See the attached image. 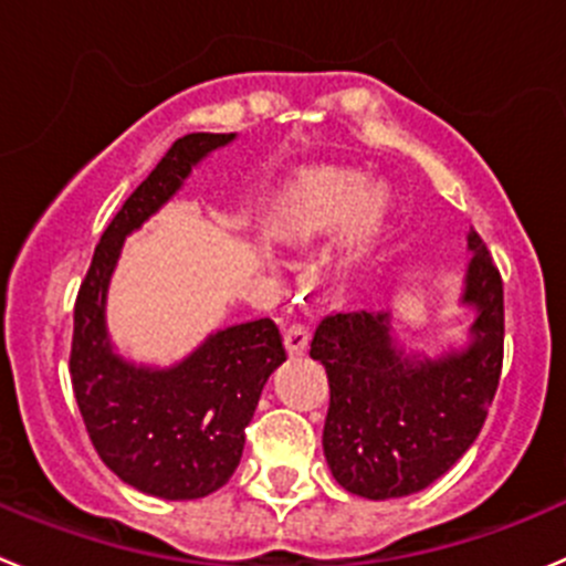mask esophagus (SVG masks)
I'll list each match as a JSON object with an SVG mask.
<instances>
[{
	"label": "esophagus",
	"mask_w": 566,
	"mask_h": 566,
	"mask_svg": "<svg viewBox=\"0 0 566 566\" xmlns=\"http://www.w3.org/2000/svg\"><path fill=\"white\" fill-rule=\"evenodd\" d=\"M284 348L290 356H304L310 348V328L306 326H290L284 332Z\"/></svg>",
	"instance_id": "1"
}]
</instances>
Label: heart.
<instances>
[{"label":"heart","instance_id":"1","mask_svg":"<svg viewBox=\"0 0 566 566\" xmlns=\"http://www.w3.org/2000/svg\"><path fill=\"white\" fill-rule=\"evenodd\" d=\"M373 210L370 182L359 174L312 171L290 190L282 212L273 221L276 238L290 243H310L315 238L343 232Z\"/></svg>","mask_w":566,"mask_h":566}]
</instances>
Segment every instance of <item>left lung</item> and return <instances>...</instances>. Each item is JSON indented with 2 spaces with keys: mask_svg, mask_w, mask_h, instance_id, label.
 Segmentation results:
<instances>
[{
  "mask_svg": "<svg viewBox=\"0 0 566 566\" xmlns=\"http://www.w3.org/2000/svg\"><path fill=\"white\" fill-rule=\"evenodd\" d=\"M459 304L473 306L468 343L442 356L406 354L389 312L328 315L310 356L326 367L323 453L350 495L389 501L426 490L479 437L503 367V282L479 232Z\"/></svg>",
  "mask_w": 566,
  "mask_h": 566,
  "instance_id": "obj_1",
  "label": "left lung"
}]
</instances>
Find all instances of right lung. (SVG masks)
<instances>
[{"label":"right lung","instance_id":"right-lung-1","mask_svg":"<svg viewBox=\"0 0 566 566\" xmlns=\"http://www.w3.org/2000/svg\"><path fill=\"white\" fill-rule=\"evenodd\" d=\"M234 137H179L104 229L74 306L69 370L87 437L124 484L163 501H196L232 479L262 387L287 356L276 323L260 317L212 332L171 367L126 361L107 334L109 276L126 234L144 227L205 157Z\"/></svg>","mask_w":566,"mask_h":566}]
</instances>
